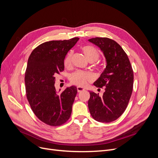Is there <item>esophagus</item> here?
Segmentation results:
<instances>
[{
	"label": "esophagus",
	"mask_w": 158,
	"mask_h": 158,
	"mask_svg": "<svg viewBox=\"0 0 158 158\" xmlns=\"http://www.w3.org/2000/svg\"><path fill=\"white\" fill-rule=\"evenodd\" d=\"M84 89L83 88H82V87H77V91H78V92H82V91H84Z\"/></svg>",
	"instance_id": "obj_1"
}]
</instances>
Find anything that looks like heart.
<instances>
[{
    "label": "heart",
    "instance_id": "heart-1",
    "mask_svg": "<svg viewBox=\"0 0 158 158\" xmlns=\"http://www.w3.org/2000/svg\"><path fill=\"white\" fill-rule=\"evenodd\" d=\"M82 50L86 58L91 62L97 60L100 56L99 51L92 45H84L82 47ZM72 56H73L72 51H70L66 56L64 60V65L65 67H69L71 65ZM97 68L98 70H102L101 66H98ZM91 79H92V76L89 73L82 70L75 71L70 76V81L71 84L80 87L85 86Z\"/></svg>",
    "mask_w": 158,
    "mask_h": 158
}]
</instances>
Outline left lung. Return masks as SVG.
Returning <instances> with one entry per match:
<instances>
[{"label":"left lung","instance_id":"1","mask_svg":"<svg viewBox=\"0 0 158 158\" xmlns=\"http://www.w3.org/2000/svg\"><path fill=\"white\" fill-rule=\"evenodd\" d=\"M89 41L101 49L107 63L94 84L97 88L105 89L103 95L89 92V113L95 121L113 122L120 117L127 107L133 89V70L127 53L115 41L107 37H95Z\"/></svg>","mask_w":158,"mask_h":158}]
</instances>
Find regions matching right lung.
Returning <instances> with one entry per match:
<instances>
[{"instance_id":"1","label":"right lung","mask_w":158,"mask_h":158,"mask_svg":"<svg viewBox=\"0 0 158 158\" xmlns=\"http://www.w3.org/2000/svg\"><path fill=\"white\" fill-rule=\"evenodd\" d=\"M78 40L45 42L33 49L28 59L26 97L33 113L47 125L60 126L70 117L77 88L71 86L57 93L55 76L64 70L65 56Z\"/></svg>"}]
</instances>
